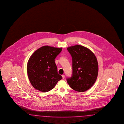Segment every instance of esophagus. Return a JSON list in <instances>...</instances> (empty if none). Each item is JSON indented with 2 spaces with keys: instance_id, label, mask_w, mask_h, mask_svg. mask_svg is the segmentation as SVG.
Segmentation results:
<instances>
[{
  "instance_id": "34e87169",
  "label": "esophagus",
  "mask_w": 124,
  "mask_h": 124,
  "mask_svg": "<svg viewBox=\"0 0 124 124\" xmlns=\"http://www.w3.org/2000/svg\"><path fill=\"white\" fill-rule=\"evenodd\" d=\"M62 77L63 79H64V77H65V76H64V75H62Z\"/></svg>"
}]
</instances>
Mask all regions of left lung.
<instances>
[{"mask_svg": "<svg viewBox=\"0 0 124 124\" xmlns=\"http://www.w3.org/2000/svg\"><path fill=\"white\" fill-rule=\"evenodd\" d=\"M72 57V74L66 78L70 88L83 92L94 84L98 73V64L94 54L88 48L80 45L68 47Z\"/></svg>", "mask_w": 124, "mask_h": 124, "instance_id": "1", "label": "left lung"}]
</instances>
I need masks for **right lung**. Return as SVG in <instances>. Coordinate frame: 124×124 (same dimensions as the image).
Returning a JSON list of instances; mask_svg holds the SVG:
<instances>
[{"label": "right lung", "mask_w": 124, "mask_h": 124, "mask_svg": "<svg viewBox=\"0 0 124 124\" xmlns=\"http://www.w3.org/2000/svg\"><path fill=\"white\" fill-rule=\"evenodd\" d=\"M62 48L45 46L35 51L27 64V73L34 88L43 92L53 89L62 77L58 73L55 59Z\"/></svg>", "instance_id": "obj_1"}]
</instances>
